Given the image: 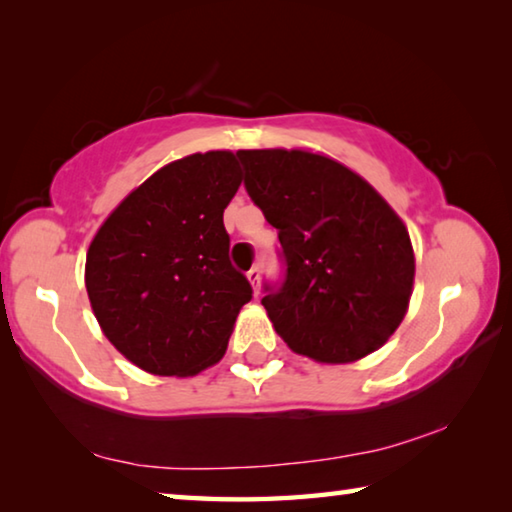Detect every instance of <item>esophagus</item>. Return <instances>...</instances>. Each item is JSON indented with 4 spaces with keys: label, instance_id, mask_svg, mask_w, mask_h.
<instances>
[{
    "label": "esophagus",
    "instance_id": "obj_1",
    "mask_svg": "<svg viewBox=\"0 0 512 512\" xmlns=\"http://www.w3.org/2000/svg\"><path fill=\"white\" fill-rule=\"evenodd\" d=\"M246 275H248V282L253 284V289H255V293H257V291H259V268L253 266Z\"/></svg>",
    "mask_w": 512,
    "mask_h": 512
}]
</instances>
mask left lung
<instances>
[{"label": "left lung", "mask_w": 512, "mask_h": 512, "mask_svg": "<svg viewBox=\"0 0 512 512\" xmlns=\"http://www.w3.org/2000/svg\"><path fill=\"white\" fill-rule=\"evenodd\" d=\"M246 192L277 228L287 271L262 305L293 352L350 363L379 350L409 309L415 259L393 207L341 162L239 151Z\"/></svg>", "instance_id": "1"}]
</instances>
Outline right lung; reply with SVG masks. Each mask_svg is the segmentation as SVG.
<instances>
[{"mask_svg": "<svg viewBox=\"0 0 512 512\" xmlns=\"http://www.w3.org/2000/svg\"><path fill=\"white\" fill-rule=\"evenodd\" d=\"M241 185L237 155L207 151L155 171L94 235L85 289L106 339L151 375L187 377L228 348L253 298L230 264L223 210Z\"/></svg>", "mask_w": 512, "mask_h": 512, "instance_id": "right-lung-1", "label": "right lung"}]
</instances>
